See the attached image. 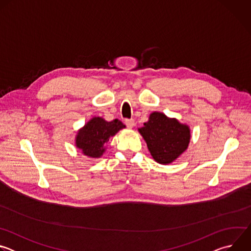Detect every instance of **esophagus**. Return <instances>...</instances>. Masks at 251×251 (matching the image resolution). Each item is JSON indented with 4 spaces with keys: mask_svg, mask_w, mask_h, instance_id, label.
<instances>
[{
    "mask_svg": "<svg viewBox=\"0 0 251 251\" xmlns=\"http://www.w3.org/2000/svg\"><path fill=\"white\" fill-rule=\"evenodd\" d=\"M125 124L128 128H133L135 125V121L133 119H125Z\"/></svg>",
    "mask_w": 251,
    "mask_h": 251,
    "instance_id": "34e87169",
    "label": "esophagus"
}]
</instances>
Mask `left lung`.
Wrapping results in <instances>:
<instances>
[{
  "label": "left lung",
  "instance_id": "1",
  "mask_svg": "<svg viewBox=\"0 0 251 251\" xmlns=\"http://www.w3.org/2000/svg\"><path fill=\"white\" fill-rule=\"evenodd\" d=\"M138 132L147 143L153 159L161 165L173 163L186 152L192 136L189 125L158 111L150 114Z\"/></svg>",
  "mask_w": 251,
  "mask_h": 251
}]
</instances>
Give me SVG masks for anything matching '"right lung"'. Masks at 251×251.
Returning <instances> with one entry per match:
<instances>
[{
  "instance_id": "obj_1",
  "label": "right lung",
  "mask_w": 251,
  "mask_h": 251,
  "mask_svg": "<svg viewBox=\"0 0 251 251\" xmlns=\"http://www.w3.org/2000/svg\"><path fill=\"white\" fill-rule=\"evenodd\" d=\"M125 125L118 119L106 121L102 117H92L75 136V146L84 156L98 159L106 151V144Z\"/></svg>"
}]
</instances>
